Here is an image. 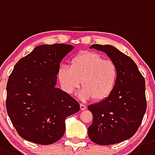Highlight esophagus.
Listing matches in <instances>:
<instances>
[{
	"label": "esophagus",
	"instance_id": "34e87169",
	"mask_svg": "<svg viewBox=\"0 0 155 155\" xmlns=\"http://www.w3.org/2000/svg\"><path fill=\"white\" fill-rule=\"evenodd\" d=\"M86 109V105H84V104H80V110H85Z\"/></svg>",
	"mask_w": 155,
	"mask_h": 155
}]
</instances>
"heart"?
Here are the masks:
<instances>
[{"label": "heart", "instance_id": "obj_1", "mask_svg": "<svg viewBox=\"0 0 155 155\" xmlns=\"http://www.w3.org/2000/svg\"><path fill=\"white\" fill-rule=\"evenodd\" d=\"M117 69L115 63L104 59L100 54L85 51L76 55L71 61L70 67L61 65L58 79L64 91L72 94L80 85L79 92L82 100L93 98L102 101L112 93L117 79Z\"/></svg>", "mask_w": 155, "mask_h": 155}]
</instances>
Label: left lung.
Wrapping results in <instances>:
<instances>
[{"instance_id": "left-lung-1", "label": "left lung", "mask_w": 155, "mask_h": 155, "mask_svg": "<svg viewBox=\"0 0 155 155\" xmlns=\"http://www.w3.org/2000/svg\"><path fill=\"white\" fill-rule=\"evenodd\" d=\"M115 63L117 79L107 99L90 104L88 110L93 120L88 128L90 140L100 145L114 144L131 137L145 114V80L129 56L110 45H92Z\"/></svg>"}]
</instances>
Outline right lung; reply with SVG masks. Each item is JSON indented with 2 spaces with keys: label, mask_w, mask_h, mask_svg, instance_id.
Masks as SVG:
<instances>
[{
  "label": "right lung",
  "mask_w": 155,
  "mask_h": 155,
  "mask_svg": "<svg viewBox=\"0 0 155 155\" xmlns=\"http://www.w3.org/2000/svg\"><path fill=\"white\" fill-rule=\"evenodd\" d=\"M73 48L72 45H41L15 65L7 84L6 107L25 140L55 143L65 133V118L79 110V103L55 86L61 62Z\"/></svg>",
  "instance_id": "1"
}]
</instances>
